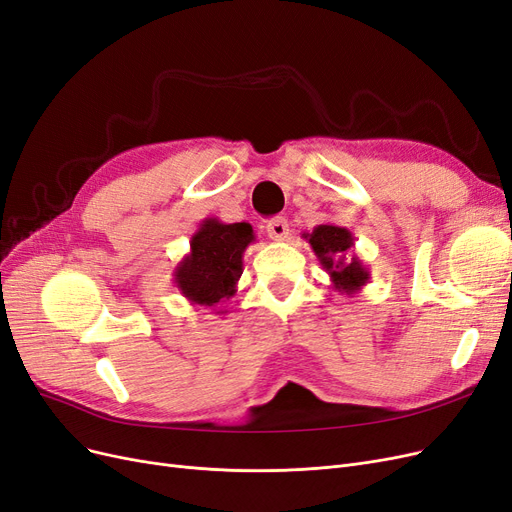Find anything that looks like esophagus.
Returning a JSON list of instances; mask_svg holds the SVG:
<instances>
[{"instance_id":"esophagus-1","label":"esophagus","mask_w":512,"mask_h":512,"mask_svg":"<svg viewBox=\"0 0 512 512\" xmlns=\"http://www.w3.org/2000/svg\"><path fill=\"white\" fill-rule=\"evenodd\" d=\"M266 230H268V236L272 240H287V236H289V223H287V219L276 217V219H272L268 223Z\"/></svg>"}]
</instances>
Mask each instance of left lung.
Instances as JSON below:
<instances>
[{
    "mask_svg": "<svg viewBox=\"0 0 512 512\" xmlns=\"http://www.w3.org/2000/svg\"><path fill=\"white\" fill-rule=\"evenodd\" d=\"M301 236L310 242L314 255L329 274L331 287L337 293L354 295L367 285L371 274L363 259L356 253H350L354 249V236L348 227L323 223L316 225L310 234Z\"/></svg>",
    "mask_w": 512,
    "mask_h": 512,
    "instance_id": "left-lung-1",
    "label": "left lung"
}]
</instances>
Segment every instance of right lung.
Segmentation results:
<instances>
[{"label":"right lung","instance_id":"add662e5","mask_svg":"<svg viewBox=\"0 0 512 512\" xmlns=\"http://www.w3.org/2000/svg\"><path fill=\"white\" fill-rule=\"evenodd\" d=\"M255 242L251 223H223L206 217L189 240V253L173 272L175 287L189 304L225 314L223 304L238 291L242 255Z\"/></svg>","mask_w":512,"mask_h":512}]
</instances>
